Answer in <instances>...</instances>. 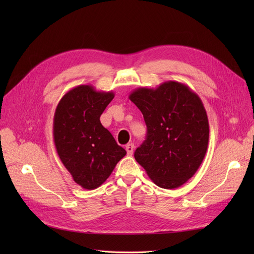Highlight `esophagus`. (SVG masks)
Masks as SVG:
<instances>
[{
  "instance_id": "1",
  "label": "esophagus",
  "mask_w": 254,
  "mask_h": 254,
  "mask_svg": "<svg viewBox=\"0 0 254 254\" xmlns=\"http://www.w3.org/2000/svg\"><path fill=\"white\" fill-rule=\"evenodd\" d=\"M133 149H134V144L133 143H129L126 145V151L129 156L132 155L133 152Z\"/></svg>"
}]
</instances>
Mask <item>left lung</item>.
Masks as SVG:
<instances>
[{"mask_svg":"<svg viewBox=\"0 0 254 254\" xmlns=\"http://www.w3.org/2000/svg\"><path fill=\"white\" fill-rule=\"evenodd\" d=\"M129 98L147 127L134 159L158 187L179 188L197 172L209 143V121L201 99L177 81L136 89Z\"/></svg>","mask_w":254,"mask_h":254,"instance_id":"left-lung-1","label":"left lung"}]
</instances>
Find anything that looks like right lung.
Instances as JSON below:
<instances>
[{
  "label": "right lung",
  "instance_id": "1",
  "mask_svg": "<svg viewBox=\"0 0 254 254\" xmlns=\"http://www.w3.org/2000/svg\"><path fill=\"white\" fill-rule=\"evenodd\" d=\"M113 97V92H97L82 84L61 98L54 115L53 134L58 156L83 189L102 186L126 155L99 121Z\"/></svg>",
  "mask_w": 254,
  "mask_h": 254
}]
</instances>
